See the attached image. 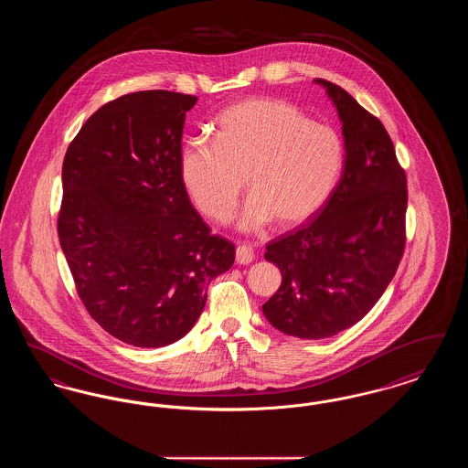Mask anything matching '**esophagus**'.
I'll use <instances>...</instances> for the list:
<instances>
[{
    "label": "esophagus",
    "mask_w": 468,
    "mask_h": 468,
    "mask_svg": "<svg viewBox=\"0 0 468 468\" xmlns=\"http://www.w3.org/2000/svg\"><path fill=\"white\" fill-rule=\"evenodd\" d=\"M235 260L239 265H249L254 260V249L250 245H237V252H235Z\"/></svg>",
    "instance_id": "34e87169"
}]
</instances>
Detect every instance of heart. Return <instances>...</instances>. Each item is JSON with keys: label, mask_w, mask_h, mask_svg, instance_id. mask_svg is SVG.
I'll list each match as a JSON object with an SVG mask.
<instances>
[{"label": "heart", "mask_w": 468, "mask_h": 468, "mask_svg": "<svg viewBox=\"0 0 468 468\" xmlns=\"http://www.w3.org/2000/svg\"><path fill=\"white\" fill-rule=\"evenodd\" d=\"M214 142H187L178 172L205 218L228 223L244 193L242 229L307 223L334 195L346 147L338 132L286 100L249 98L218 117Z\"/></svg>", "instance_id": "1"}]
</instances>
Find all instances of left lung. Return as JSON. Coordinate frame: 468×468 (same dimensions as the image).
<instances>
[{
  "instance_id": "8db88e82",
  "label": "left lung",
  "mask_w": 468,
  "mask_h": 468,
  "mask_svg": "<svg viewBox=\"0 0 468 468\" xmlns=\"http://www.w3.org/2000/svg\"><path fill=\"white\" fill-rule=\"evenodd\" d=\"M342 121L346 159L328 203L268 242L282 282L263 305L279 332L326 338L361 321L391 282L405 249L407 177L376 115L323 79Z\"/></svg>"
}]
</instances>
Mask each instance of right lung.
<instances>
[{
	"label": "right lung",
	"mask_w": 468,
	"mask_h": 468,
	"mask_svg": "<svg viewBox=\"0 0 468 468\" xmlns=\"http://www.w3.org/2000/svg\"><path fill=\"white\" fill-rule=\"evenodd\" d=\"M197 96L138 90L94 112L68 145L59 244L90 317L134 347L177 342L235 245L212 235L178 172Z\"/></svg>",
	"instance_id": "1"
}]
</instances>
